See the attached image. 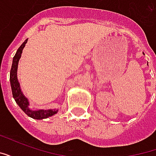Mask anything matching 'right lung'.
I'll list each match as a JSON object with an SVG mask.
<instances>
[{
	"label": "right lung",
	"instance_id": "obj_1",
	"mask_svg": "<svg viewBox=\"0 0 156 156\" xmlns=\"http://www.w3.org/2000/svg\"><path fill=\"white\" fill-rule=\"evenodd\" d=\"M27 42V39L17 49V51L13 58V61H12V68H11V72H10V82H11L12 95H13V98L15 99L16 103L19 105V107L22 108L27 115H28L29 117L35 119H47V118L57 114L58 112V109H47V110H44V109L32 110L31 109L29 108L28 99L23 94L21 87H20L18 79H17V67H18L19 59L21 58L22 50L26 46Z\"/></svg>",
	"mask_w": 156,
	"mask_h": 156
}]
</instances>
